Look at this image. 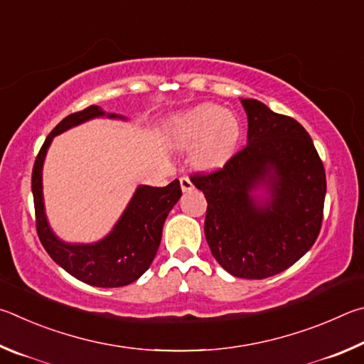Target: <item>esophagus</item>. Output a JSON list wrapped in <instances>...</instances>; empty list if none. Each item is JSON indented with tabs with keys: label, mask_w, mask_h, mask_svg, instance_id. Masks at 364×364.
<instances>
[{
	"label": "esophagus",
	"mask_w": 364,
	"mask_h": 364,
	"mask_svg": "<svg viewBox=\"0 0 364 364\" xmlns=\"http://www.w3.org/2000/svg\"><path fill=\"white\" fill-rule=\"evenodd\" d=\"M181 187H182V192H192L193 182L190 181L187 176H183V177H181Z\"/></svg>",
	"instance_id": "obj_1"
}]
</instances>
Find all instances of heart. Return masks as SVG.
<instances>
[{
	"instance_id": "obj_1",
	"label": "heart",
	"mask_w": 364,
	"mask_h": 364,
	"mask_svg": "<svg viewBox=\"0 0 364 364\" xmlns=\"http://www.w3.org/2000/svg\"><path fill=\"white\" fill-rule=\"evenodd\" d=\"M166 136L177 149L192 146V161L200 169H215L230 159L241 137V121L215 104H201L166 121Z\"/></svg>"
}]
</instances>
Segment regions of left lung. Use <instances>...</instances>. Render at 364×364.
Returning a JSON list of instances; mask_svg holds the SVG:
<instances>
[{"instance_id":"left-lung-1","label":"left lung","mask_w":364,"mask_h":364,"mask_svg":"<svg viewBox=\"0 0 364 364\" xmlns=\"http://www.w3.org/2000/svg\"><path fill=\"white\" fill-rule=\"evenodd\" d=\"M247 145L222 169L195 174L208 201L205 235L230 275L264 279L289 269L318 238L326 174L309 132L256 99H241ZM266 190L265 199L253 192Z\"/></svg>"}]
</instances>
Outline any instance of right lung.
Returning a JSON list of instances; mask_svg holds the SVG:
<instances>
[{
	"mask_svg": "<svg viewBox=\"0 0 364 364\" xmlns=\"http://www.w3.org/2000/svg\"><path fill=\"white\" fill-rule=\"evenodd\" d=\"M118 118L97 105L68 114L44 140L31 172V192L35 201L36 232L41 245L57 265L80 282L97 288H119L131 284L149 270L161 241L164 220L182 196L181 182L172 181L166 187L139 186L129 205L121 214L112 232L91 245L65 243L57 238L48 224L43 201V163L50 142L60 132L92 118Z\"/></svg>",
	"mask_w": 364,
	"mask_h": 364,
	"instance_id": "add662e5",
	"label": "right lung"
}]
</instances>
